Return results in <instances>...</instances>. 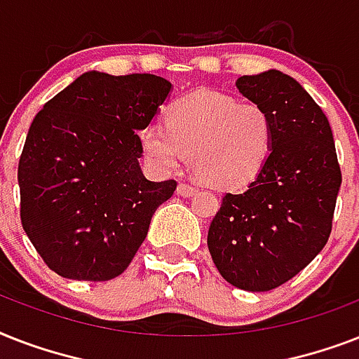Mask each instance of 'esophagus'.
<instances>
[{
    "mask_svg": "<svg viewBox=\"0 0 359 359\" xmlns=\"http://www.w3.org/2000/svg\"><path fill=\"white\" fill-rule=\"evenodd\" d=\"M196 191H197L196 186L188 184V182H180V184L177 186V194L182 197H191L194 194H196Z\"/></svg>",
    "mask_w": 359,
    "mask_h": 359,
    "instance_id": "obj_1",
    "label": "esophagus"
}]
</instances>
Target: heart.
<instances>
[{
  "instance_id": "obj_1",
  "label": "heart",
  "mask_w": 359,
  "mask_h": 359,
  "mask_svg": "<svg viewBox=\"0 0 359 359\" xmlns=\"http://www.w3.org/2000/svg\"><path fill=\"white\" fill-rule=\"evenodd\" d=\"M273 123L262 106L214 91L191 93L169 108L168 123L141 132L147 160L158 171L182 168L186 156L197 179L212 188H242L264 168Z\"/></svg>"
}]
</instances>
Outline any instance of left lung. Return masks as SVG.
Segmentation results:
<instances>
[{
	"instance_id": "8db88e82",
	"label": "left lung",
	"mask_w": 359,
	"mask_h": 359,
	"mask_svg": "<svg viewBox=\"0 0 359 359\" xmlns=\"http://www.w3.org/2000/svg\"><path fill=\"white\" fill-rule=\"evenodd\" d=\"M236 87L270 115L272 152L244 191L225 194L207 244L225 281L264 292L323 251L343 179L328 119L294 78L268 70Z\"/></svg>"
}]
</instances>
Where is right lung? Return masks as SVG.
<instances>
[{
    "instance_id": "right-lung-1",
    "label": "right lung",
    "mask_w": 359,
    "mask_h": 359,
    "mask_svg": "<svg viewBox=\"0 0 359 359\" xmlns=\"http://www.w3.org/2000/svg\"><path fill=\"white\" fill-rule=\"evenodd\" d=\"M169 91L154 74L86 72L35 115L18 162L20 219L50 270L108 281L128 268L177 188L140 168L137 132Z\"/></svg>"
}]
</instances>
